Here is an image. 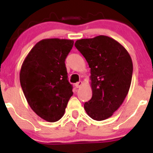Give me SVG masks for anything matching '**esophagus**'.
I'll return each instance as SVG.
<instances>
[{
  "label": "esophagus",
  "mask_w": 153,
  "mask_h": 153,
  "mask_svg": "<svg viewBox=\"0 0 153 153\" xmlns=\"http://www.w3.org/2000/svg\"><path fill=\"white\" fill-rule=\"evenodd\" d=\"M82 84V82L81 81H79V82H76V83L75 84V88H79L81 86Z\"/></svg>",
  "instance_id": "34e87169"
}]
</instances>
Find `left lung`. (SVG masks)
Masks as SVG:
<instances>
[{
	"instance_id": "left-lung-1",
	"label": "left lung",
	"mask_w": 153,
	"mask_h": 153,
	"mask_svg": "<svg viewBox=\"0 0 153 153\" xmlns=\"http://www.w3.org/2000/svg\"><path fill=\"white\" fill-rule=\"evenodd\" d=\"M75 46L91 68L92 98L84 108L94 120H105L120 107L129 92L132 60L120 43L104 35L77 40Z\"/></svg>"
}]
</instances>
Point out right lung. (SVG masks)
<instances>
[{
	"label": "right lung",
	"instance_id": "1",
	"mask_svg": "<svg viewBox=\"0 0 153 153\" xmlns=\"http://www.w3.org/2000/svg\"><path fill=\"white\" fill-rule=\"evenodd\" d=\"M73 43L57 38L41 40L21 68V86L26 101L39 117L49 122L62 118L73 94L65 63Z\"/></svg>",
	"mask_w": 153,
	"mask_h": 153
}]
</instances>
